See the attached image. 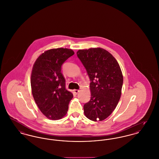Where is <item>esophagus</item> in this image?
I'll list each match as a JSON object with an SVG mask.
<instances>
[{
	"instance_id": "esophagus-1",
	"label": "esophagus",
	"mask_w": 159,
	"mask_h": 159,
	"mask_svg": "<svg viewBox=\"0 0 159 159\" xmlns=\"http://www.w3.org/2000/svg\"><path fill=\"white\" fill-rule=\"evenodd\" d=\"M79 90H78V89H75L74 90V92L76 93V94H77V93H79Z\"/></svg>"
}]
</instances>
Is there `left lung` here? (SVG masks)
Wrapping results in <instances>:
<instances>
[{
	"label": "left lung",
	"instance_id": "8db88e82",
	"mask_svg": "<svg viewBox=\"0 0 159 159\" xmlns=\"http://www.w3.org/2000/svg\"><path fill=\"white\" fill-rule=\"evenodd\" d=\"M77 55L89 77L91 99L83 106L86 117L102 121L116 108L120 98L123 78L119 63L102 48L81 49Z\"/></svg>",
	"mask_w": 159,
	"mask_h": 159
}]
</instances>
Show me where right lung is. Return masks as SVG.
<instances>
[{"mask_svg": "<svg viewBox=\"0 0 159 159\" xmlns=\"http://www.w3.org/2000/svg\"><path fill=\"white\" fill-rule=\"evenodd\" d=\"M67 48L52 49L41 54L35 61L31 75L34 99L41 112L52 120H58L67 113L72 93L66 89L61 73L62 64L73 55Z\"/></svg>", "mask_w": 159, "mask_h": 159, "instance_id": "obj_1", "label": "right lung"}]
</instances>
